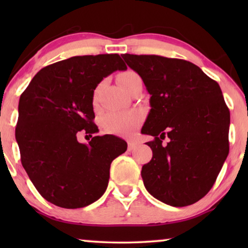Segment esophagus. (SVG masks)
<instances>
[{"instance_id":"1","label":"esophagus","mask_w":248,"mask_h":248,"mask_svg":"<svg viewBox=\"0 0 248 248\" xmlns=\"http://www.w3.org/2000/svg\"><path fill=\"white\" fill-rule=\"evenodd\" d=\"M137 143H135V142H133V141H130L128 142V151H132V150H134L135 148H137Z\"/></svg>"}]
</instances>
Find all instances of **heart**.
Listing matches in <instances>:
<instances>
[{
  "instance_id": "b5f03b06",
  "label": "heart",
  "mask_w": 248,
  "mask_h": 248,
  "mask_svg": "<svg viewBox=\"0 0 248 248\" xmlns=\"http://www.w3.org/2000/svg\"><path fill=\"white\" fill-rule=\"evenodd\" d=\"M139 76L133 71H125L118 74L117 82L123 90L138 79ZM141 122V115L137 111H109L101 120L104 130L109 133L125 134L133 130Z\"/></svg>"
}]
</instances>
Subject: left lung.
Listing matches in <instances>:
<instances>
[{"label": "left lung", "mask_w": 248, "mask_h": 248, "mask_svg": "<svg viewBox=\"0 0 248 248\" xmlns=\"http://www.w3.org/2000/svg\"><path fill=\"white\" fill-rule=\"evenodd\" d=\"M151 94L142 133L150 162L141 171L147 191L171 206L198 202L215 184L229 154L230 113L218 82L188 61L123 54ZM169 138L167 145L162 140Z\"/></svg>", "instance_id": "1"}]
</instances>
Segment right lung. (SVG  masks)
Here are the masks:
<instances>
[{"instance_id":"right-lung-1","label":"right lung","mask_w":248,"mask_h":248,"mask_svg":"<svg viewBox=\"0 0 248 248\" xmlns=\"http://www.w3.org/2000/svg\"><path fill=\"white\" fill-rule=\"evenodd\" d=\"M126 69L118 54L73 56L40 70L20 96L16 140L21 164L48 202L83 208L106 191L111 161L127 143L109 134L93 137L88 145L76 138L80 131L97 133L93 90L104 78Z\"/></svg>"}]
</instances>
